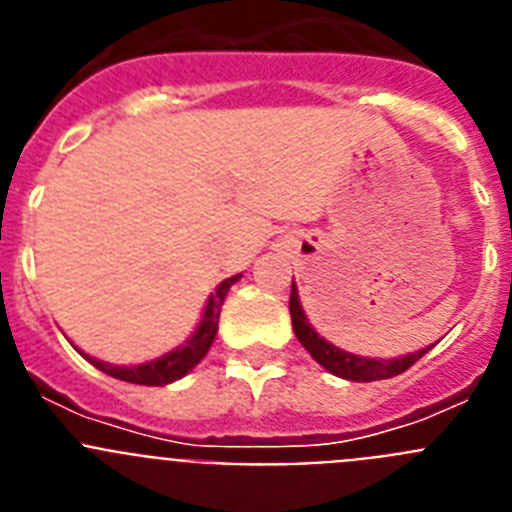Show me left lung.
<instances>
[{
  "label": "left lung",
  "mask_w": 512,
  "mask_h": 512,
  "mask_svg": "<svg viewBox=\"0 0 512 512\" xmlns=\"http://www.w3.org/2000/svg\"><path fill=\"white\" fill-rule=\"evenodd\" d=\"M289 315H292V328H295L297 341L310 351L312 359L318 361L320 366H325L330 374H336L341 379H351V382H377V379L397 377L405 369H410L420 356L431 351V346L420 348L415 354H405L400 359H366V356L348 354V351L318 336L315 328L307 323V315L300 305V295H297L295 279H292V292H289Z\"/></svg>",
  "instance_id": "1"
}]
</instances>
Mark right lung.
Instances as JSON below:
<instances>
[{"mask_svg":"<svg viewBox=\"0 0 512 512\" xmlns=\"http://www.w3.org/2000/svg\"><path fill=\"white\" fill-rule=\"evenodd\" d=\"M241 279V274H235V277L225 279L215 287V292L210 295L207 300L205 312H202V320L197 325V330L192 333L184 346L174 348L169 354L158 356V359L146 361V364H138V366H115V364H107V361H99L94 356H87L84 351H79L89 364H94L99 372L110 374V377L122 379V382H133V384H146V387H164V384L176 382V379H182L184 374H189L194 366L200 364L205 359V354L210 351L212 341H215V333H217V323H220V307H223L225 295H228V289L233 287L235 282Z\"/></svg>","mask_w":512,"mask_h":512,"instance_id":"add662e5","label":"right lung"}]
</instances>
